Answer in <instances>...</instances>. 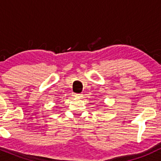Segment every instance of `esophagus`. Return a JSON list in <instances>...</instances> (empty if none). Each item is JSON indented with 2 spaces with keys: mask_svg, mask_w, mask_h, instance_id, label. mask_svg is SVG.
<instances>
[{
  "mask_svg": "<svg viewBox=\"0 0 161 161\" xmlns=\"http://www.w3.org/2000/svg\"><path fill=\"white\" fill-rule=\"evenodd\" d=\"M82 94H77V93H74L73 94V96H74L75 97H82Z\"/></svg>",
  "mask_w": 161,
  "mask_h": 161,
  "instance_id": "obj_1",
  "label": "esophagus"
}]
</instances>
